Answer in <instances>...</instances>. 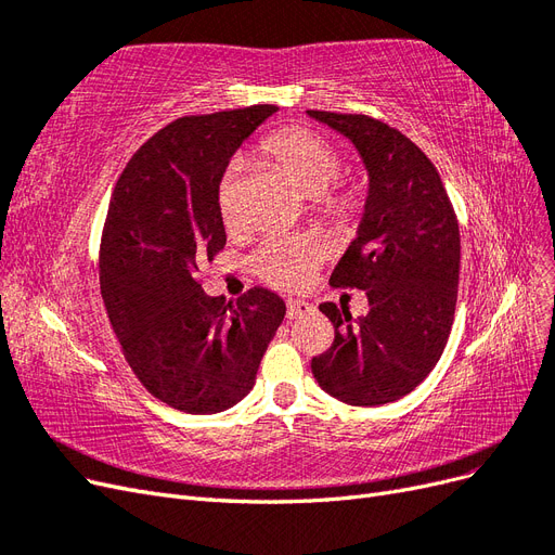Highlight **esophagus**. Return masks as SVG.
<instances>
[{"label":"esophagus","instance_id":"esophagus-1","mask_svg":"<svg viewBox=\"0 0 555 555\" xmlns=\"http://www.w3.org/2000/svg\"><path fill=\"white\" fill-rule=\"evenodd\" d=\"M314 312V306L308 304V300H289L287 304V317L289 319H300L306 314H312Z\"/></svg>","mask_w":555,"mask_h":555}]
</instances>
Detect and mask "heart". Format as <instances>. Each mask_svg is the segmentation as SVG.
<instances>
[{"label":"heart","mask_w":555,"mask_h":555,"mask_svg":"<svg viewBox=\"0 0 555 555\" xmlns=\"http://www.w3.org/2000/svg\"><path fill=\"white\" fill-rule=\"evenodd\" d=\"M266 150L271 153L287 176L308 196H319L322 208L347 220L359 208V192L354 188H331L340 173V155L324 137L304 129L292 127L273 133L266 141ZM241 162L233 159L217 190V206H220L222 222L236 227L238 222V201H236V173ZM319 263V247L306 236H271L257 249L251 266L257 275L273 284L278 289L294 292L300 289L314 273Z\"/></svg>","instance_id":"1"}]
</instances>
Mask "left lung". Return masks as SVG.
Masks as SVG:
<instances>
[{
  "instance_id": "1",
  "label": "left lung",
  "mask_w": 555,
  "mask_h": 555,
  "mask_svg": "<svg viewBox=\"0 0 555 555\" xmlns=\"http://www.w3.org/2000/svg\"><path fill=\"white\" fill-rule=\"evenodd\" d=\"M308 115L354 143L367 171L357 238L328 282L365 292L371 306L359 319L319 306L335 340L312 359V375L347 405H386L414 391L444 351L459 296V220L438 169L405 133L367 115Z\"/></svg>"
}]
</instances>
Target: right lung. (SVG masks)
I'll return each instance as SVG.
<instances>
[{"instance_id": "right-lung-1", "label": "right lung", "mask_w": 555, "mask_h": 555, "mask_svg": "<svg viewBox=\"0 0 555 555\" xmlns=\"http://www.w3.org/2000/svg\"><path fill=\"white\" fill-rule=\"evenodd\" d=\"M278 106L178 117L127 162L108 204L99 284L122 354L145 389L188 414L224 412L255 386L284 300L261 287L236 304L201 289L227 245L217 190L231 155Z\"/></svg>"}]
</instances>
